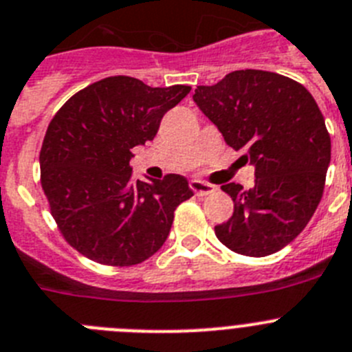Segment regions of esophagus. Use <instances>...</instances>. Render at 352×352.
Segmentation results:
<instances>
[{
    "mask_svg": "<svg viewBox=\"0 0 352 352\" xmlns=\"http://www.w3.org/2000/svg\"><path fill=\"white\" fill-rule=\"evenodd\" d=\"M189 186H191V189L195 191V195H198V196H206V195H210V192L215 191V186H212V184L205 182V180H199V179H192Z\"/></svg>",
    "mask_w": 352,
    "mask_h": 352,
    "instance_id": "esophagus-1",
    "label": "esophagus"
}]
</instances>
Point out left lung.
Wrapping results in <instances>:
<instances>
[{"label":"left lung","instance_id":"obj_1","mask_svg":"<svg viewBox=\"0 0 352 352\" xmlns=\"http://www.w3.org/2000/svg\"><path fill=\"white\" fill-rule=\"evenodd\" d=\"M192 100L255 168L248 191L234 182L222 186L234 213L215 226L217 238L248 257L285 248L316 212L330 165V135L316 100L297 81L257 69L198 87Z\"/></svg>","mask_w":352,"mask_h":352}]
</instances>
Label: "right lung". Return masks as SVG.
<instances>
[{"label": "right lung", "mask_w": 352, "mask_h": 352, "mask_svg": "<svg viewBox=\"0 0 352 352\" xmlns=\"http://www.w3.org/2000/svg\"><path fill=\"white\" fill-rule=\"evenodd\" d=\"M191 87H147L111 76L72 95L43 140L41 186L65 241L98 264L135 265L160 250L173 212L191 198L186 177L133 180L131 149L146 146Z\"/></svg>", "instance_id": "1"}]
</instances>
